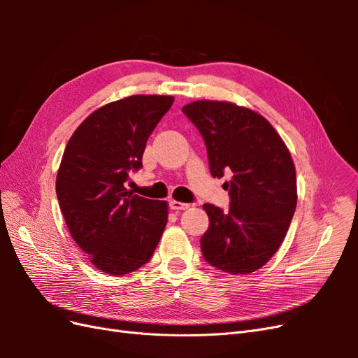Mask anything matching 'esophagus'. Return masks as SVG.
<instances>
[{"instance_id":"esophagus-1","label":"esophagus","mask_w":358,"mask_h":358,"mask_svg":"<svg viewBox=\"0 0 358 358\" xmlns=\"http://www.w3.org/2000/svg\"><path fill=\"white\" fill-rule=\"evenodd\" d=\"M188 208H189L188 203H182V201H176V200L170 201V209L171 210H185Z\"/></svg>"}]
</instances>
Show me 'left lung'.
<instances>
[{"label":"left lung","instance_id":"obj_1","mask_svg":"<svg viewBox=\"0 0 358 358\" xmlns=\"http://www.w3.org/2000/svg\"><path fill=\"white\" fill-rule=\"evenodd\" d=\"M182 112L200 131L213 178L225 182L230 208L206 203L209 229L201 252L210 266L231 275L263 267L288 231L297 204L294 162L267 119L227 101H194Z\"/></svg>","mask_w":358,"mask_h":358}]
</instances>
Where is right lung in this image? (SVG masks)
<instances>
[{"label": "right lung", "mask_w": 358, "mask_h": 358, "mask_svg": "<svg viewBox=\"0 0 358 358\" xmlns=\"http://www.w3.org/2000/svg\"><path fill=\"white\" fill-rule=\"evenodd\" d=\"M170 95H131L100 107L64 150L57 197L74 242L104 273L146 264L167 224V203L133 196L124 183L142 169L149 136L171 107Z\"/></svg>", "instance_id": "add662e5"}]
</instances>
